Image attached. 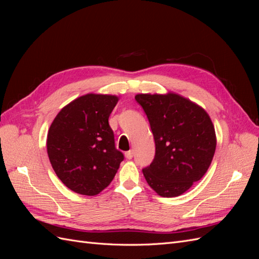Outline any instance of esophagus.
<instances>
[{
  "label": "esophagus",
  "instance_id": "34e87169",
  "mask_svg": "<svg viewBox=\"0 0 259 259\" xmlns=\"http://www.w3.org/2000/svg\"><path fill=\"white\" fill-rule=\"evenodd\" d=\"M125 156H126V159H128V160L133 159V151L132 150L126 151V152H125Z\"/></svg>",
  "mask_w": 259,
  "mask_h": 259
}]
</instances>
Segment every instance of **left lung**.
I'll return each instance as SVG.
<instances>
[{
  "instance_id": "1",
  "label": "left lung",
  "mask_w": 259,
  "mask_h": 259,
  "mask_svg": "<svg viewBox=\"0 0 259 259\" xmlns=\"http://www.w3.org/2000/svg\"><path fill=\"white\" fill-rule=\"evenodd\" d=\"M135 99L155 143L154 159L144 176L161 197H178L208 169L216 149L214 125L204 109L174 93L138 94Z\"/></svg>"
}]
</instances>
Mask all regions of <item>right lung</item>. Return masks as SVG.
I'll return each mask as SVG.
<instances>
[{
	"instance_id": "right-lung-1",
	"label": "right lung",
	"mask_w": 259,
	"mask_h": 259,
	"mask_svg": "<svg viewBox=\"0 0 259 259\" xmlns=\"http://www.w3.org/2000/svg\"><path fill=\"white\" fill-rule=\"evenodd\" d=\"M119 97L86 94L59 111L48 134V154L58 178L70 190L96 195L110 185L124 155L109 125Z\"/></svg>"
}]
</instances>
